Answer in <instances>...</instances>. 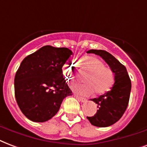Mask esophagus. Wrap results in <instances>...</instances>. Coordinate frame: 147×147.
<instances>
[{
  "label": "esophagus",
  "instance_id": "esophagus-1",
  "mask_svg": "<svg viewBox=\"0 0 147 147\" xmlns=\"http://www.w3.org/2000/svg\"><path fill=\"white\" fill-rule=\"evenodd\" d=\"M76 98H77L79 101H81V102H85V101H87V99L84 98H82V97H80V96H76Z\"/></svg>",
  "mask_w": 147,
  "mask_h": 147
}]
</instances>
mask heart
<instances>
[{"label":"heart","instance_id":"1","mask_svg":"<svg viewBox=\"0 0 147 147\" xmlns=\"http://www.w3.org/2000/svg\"><path fill=\"white\" fill-rule=\"evenodd\" d=\"M81 64L86 71L89 72L84 78L86 84H77L73 86V90L80 95L89 96L95 91L97 94H103L111 90L115 82L114 72L105 67L101 59L94 57H88L82 59ZM63 74L69 81L78 78L74 65L68 62L63 67Z\"/></svg>","mask_w":147,"mask_h":147}]
</instances>
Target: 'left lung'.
I'll return each instance as SVG.
<instances>
[{"label":"left lung","mask_w":147,"mask_h":147,"mask_svg":"<svg viewBox=\"0 0 147 147\" xmlns=\"http://www.w3.org/2000/svg\"><path fill=\"white\" fill-rule=\"evenodd\" d=\"M88 53L98 55L114 72L115 82L111 90L98 98L90 99L98 105V111L87 117L91 124L98 127H108L121 119L127 109L131 91V80L126 68L111 54L101 49H90Z\"/></svg>","instance_id":"8db88e82"}]
</instances>
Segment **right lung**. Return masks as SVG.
Segmentation results:
<instances>
[{"mask_svg":"<svg viewBox=\"0 0 147 147\" xmlns=\"http://www.w3.org/2000/svg\"><path fill=\"white\" fill-rule=\"evenodd\" d=\"M72 54L68 48L45 46L21 63L15 77V94L28 119L48 121L58 112L63 100L72 95L62 70Z\"/></svg>","mask_w":147,"mask_h":147,"instance_id":"add662e5","label":"right lung"}]
</instances>
